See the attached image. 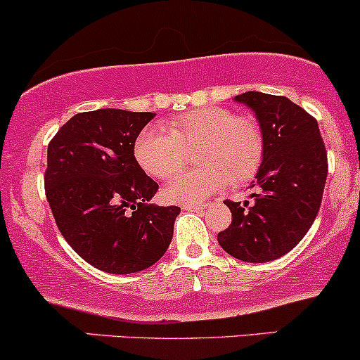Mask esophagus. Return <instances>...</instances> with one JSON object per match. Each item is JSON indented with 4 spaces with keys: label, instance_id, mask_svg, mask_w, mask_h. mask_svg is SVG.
<instances>
[{
    "label": "esophagus",
    "instance_id": "34e87169",
    "mask_svg": "<svg viewBox=\"0 0 360 360\" xmlns=\"http://www.w3.org/2000/svg\"><path fill=\"white\" fill-rule=\"evenodd\" d=\"M184 209H185V211H204L205 205H200V204H184Z\"/></svg>",
    "mask_w": 360,
    "mask_h": 360
}]
</instances>
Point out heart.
<instances>
[{
	"label": "heart",
	"instance_id": "heart-1",
	"mask_svg": "<svg viewBox=\"0 0 360 360\" xmlns=\"http://www.w3.org/2000/svg\"><path fill=\"white\" fill-rule=\"evenodd\" d=\"M197 146L195 161L200 167L168 185L169 200L200 202L229 180L243 184L255 175L264 158V136L257 120L223 107L197 108L173 117L163 129H144L134 143V156L149 175L168 180L185 165V151Z\"/></svg>",
	"mask_w": 360,
	"mask_h": 360
}]
</instances>
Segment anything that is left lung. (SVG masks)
I'll return each mask as SVG.
<instances>
[{"instance_id":"obj_1","label":"left lung","mask_w":360,"mask_h":360,"mask_svg":"<svg viewBox=\"0 0 360 360\" xmlns=\"http://www.w3.org/2000/svg\"><path fill=\"white\" fill-rule=\"evenodd\" d=\"M234 100L255 114L264 158L252 185L255 202L248 207V200H226L233 221L217 241L238 260L264 264L289 253L308 233L320 211L328 161L316 119L300 105L262 91Z\"/></svg>"}]
</instances>
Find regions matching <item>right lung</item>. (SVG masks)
<instances>
[{
  "label": "right lung",
  "mask_w": 360,
  "mask_h": 360,
  "mask_svg": "<svg viewBox=\"0 0 360 360\" xmlns=\"http://www.w3.org/2000/svg\"><path fill=\"white\" fill-rule=\"evenodd\" d=\"M156 114L98 108L71 117L47 148L46 195L64 240L108 274H134L168 250L180 207L148 204L158 184L134 143Z\"/></svg>",
  "instance_id": "right-lung-1"
}]
</instances>
